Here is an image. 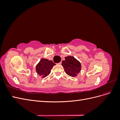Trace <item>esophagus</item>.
<instances>
[{"instance_id": "esophagus-1", "label": "esophagus", "mask_w": 120, "mask_h": 120, "mask_svg": "<svg viewBox=\"0 0 120 120\" xmlns=\"http://www.w3.org/2000/svg\"><path fill=\"white\" fill-rule=\"evenodd\" d=\"M59 64V65H60V64H61V62H60V63H59L57 64Z\"/></svg>"}]
</instances>
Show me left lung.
Instances as JSON below:
<instances>
[{
    "label": "left lung",
    "mask_w": 120,
    "mask_h": 120,
    "mask_svg": "<svg viewBox=\"0 0 120 120\" xmlns=\"http://www.w3.org/2000/svg\"><path fill=\"white\" fill-rule=\"evenodd\" d=\"M61 64L66 73L72 77H76L81 70V63L73 56L65 57Z\"/></svg>",
    "instance_id": "8db88e82"
}]
</instances>
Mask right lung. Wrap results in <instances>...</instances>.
Instances as JSON below:
<instances>
[{
	"label": "right lung",
	"mask_w": 120,
	"mask_h": 120,
	"mask_svg": "<svg viewBox=\"0 0 120 120\" xmlns=\"http://www.w3.org/2000/svg\"><path fill=\"white\" fill-rule=\"evenodd\" d=\"M55 65L52 60L42 59L36 66V71L41 78H45L50 74L52 67Z\"/></svg>",
	"instance_id": "obj_1"
}]
</instances>
